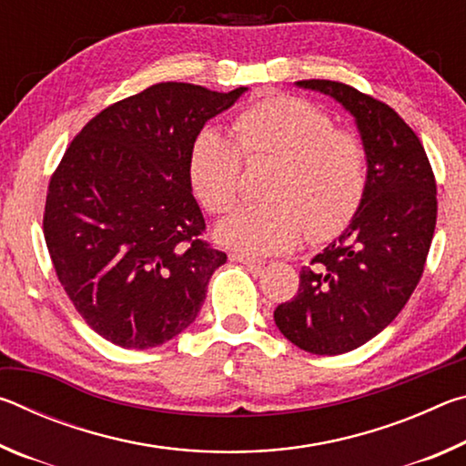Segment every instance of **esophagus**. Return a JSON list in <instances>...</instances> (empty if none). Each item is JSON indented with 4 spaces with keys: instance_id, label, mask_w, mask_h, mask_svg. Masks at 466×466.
Instances as JSON below:
<instances>
[{
    "instance_id": "34e87169",
    "label": "esophagus",
    "mask_w": 466,
    "mask_h": 466,
    "mask_svg": "<svg viewBox=\"0 0 466 466\" xmlns=\"http://www.w3.org/2000/svg\"><path fill=\"white\" fill-rule=\"evenodd\" d=\"M230 261H236V263L247 265V267H250V269H261V267L265 265V261H261V258L250 257V255H244V252H232V255H230Z\"/></svg>"
}]
</instances>
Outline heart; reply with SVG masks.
<instances>
[{
  "instance_id": "obj_1",
  "label": "heart",
  "mask_w": 466,
  "mask_h": 466,
  "mask_svg": "<svg viewBox=\"0 0 466 466\" xmlns=\"http://www.w3.org/2000/svg\"><path fill=\"white\" fill-rule=\"evenodd\" d=\"M242 157L273 162L263 197L244 205L218 228L222 244L250 255H275L304 238L325 242L341 234L364 203L368 152L356 133L314 102L275 94L242 108L234 139L214 129L195 137L188 183L211 214H226L240 195Z\"/></svg>"
}]
</instances>
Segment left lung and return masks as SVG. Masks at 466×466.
Returning a JSON list of instances; mask_svg holds the SVG:
<instances>
[{"mask_svg": "<svg viewBox=\"0 0 466 466\" xmlns=\"http://www.w3.org/2000/svg\"><path fill=\"white\" fill-rule=\"evenodd\" d=\"M298 86L341 102L368 152V191L356 218L302 267L296 296L273 312L299 350L339 356L389 327L420 283L436 230V177L420 137L382 100L341 82Z\"/></svg>", "mask_w": 466, "mask_h": 466, "instance_id": "1", "label": "left lung"}]
</instances>
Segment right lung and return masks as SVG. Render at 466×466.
<instances>
[{
    "label": "right lung",
    "mask_w": 466,
    "mask_h": 466,
    "mask_svg": "<svg viewBox=\"0 0 466 466\" xmlns=\"http://www.w3.org/2000/svg\"><path fill=\"white\" fill-rule=\"evenodd\" d=\"M244 90L149 86L92 116L51 175L46 248L69 302L106 341L162 345L199 312L226 252L203 240L188 154Z\"/></svg>",
    "instance_id": "right-lung-1"
}]
</instances>
